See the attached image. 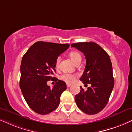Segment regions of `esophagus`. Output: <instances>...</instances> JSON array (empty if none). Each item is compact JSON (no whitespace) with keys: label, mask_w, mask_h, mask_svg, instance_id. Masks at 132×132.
I'll return each instance as SVG.
<instances>
[{"label":"esophagus","mask_w":132,"mask_h":132,"mask_svg":"<svg viewBox=\"0 0 132 132\" xmlns=\"http://www.w3.org/2000/svg\"><path fill=\"white\" fill-rule=\"evenodd\" d=\"M66 86H67L68 88H69V87H71V84H66Z\"/></svg>","instance_id":"obj_1"}]
</instances>
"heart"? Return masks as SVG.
<instances>
[{"label": "heart", "mask_w": 132, "mask_h": 132, "mask_svg": "<svg viewBox=\"0 0 132 132\" xmlns=\"http://www.w3.org/2000/svg\"><path fill=\"white\" fill-rule=\"evenodd\" d=\"M69 56L76 64L79 62H81V56L78 52L72 51L69 54ZM60 56H58V57L56 58L55 61V65L56 67H58V66H59L60 62ZM76 77V74H70V73H64V74L61 76L60 79L61 80L64 81L67 83H72L75 81Z\"/></svg>", "instance_id": "b5f03b06"}]
</instances>
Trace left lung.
<instances>
[{"label":"left lung","mask_w":132,"mask_h":132,"mask_svg":"<svg viewBox=\"0 0 132 132\" xmlns=\"http://www.w3.org/2000/svg\"><path fill=\"white\" fill-rule=\"evenodd\" d=\"M71 46L85 56L86 66L80 80L83 83L91 85L86 91L80 87V92L76 95L75 101L83 112L88 114H97L106 105L114 87L110 58L96 43H74Z\"/></svg>","instance_id":"8db88e82"}]
</instances>
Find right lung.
Masks as SVG:
<instances>
[{
    "label": "right lung",
    "instance_id": "1",
    "mask_svg": "<svg viewBox=\"0 0 132 132\" xmlns=\"http://www.w3.org/2000/svg\"><path fill=\"white\" fill-rule=\"evenodd\" d=\"M69 47L68 44L38 41L23 56L20 88L28 105L38 114H47L54 111L60 102L61 93L67 88L64 81L52 75L56 72V58ZM51 79L56 81L52 89L46 85Z\"/></svg>",
    "mask_w": 132,
    "mask_h": 132
}]
</instances>
